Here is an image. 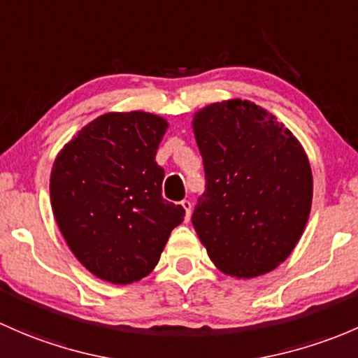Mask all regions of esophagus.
<instances>
[{
  "instance_id": "obj_1",
  "label": "esophagus",
  "mask_w": 358,
  "mask_h": 358,
  "mask_svg": "<svg viewBox=\"0 0 358 358\" xmlns=\"http://www.w3.org/2000/svg\"><path fill=\"white\" fill-rule=\"evenodd\" d=\"M180 206H182L184 212H186V217H184V219H186V222H187V220H189V217H191V201L189 200H182V201H180Z\"/></svg>"
}]
</instances>
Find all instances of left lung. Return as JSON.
Listing matches in <instances>:
<instances>
[{
  "label": "left lung",
  "mask_w": 358,
  "mask_h": 358,
  "mask_svg": "<svg viewBox=\"0 0 358 358\" xmlns=\"http://www.w3.org/2000/svg\"><path fill=\"white\" fill-rule=\"evenodd\" d=\"M205 193L194 231L227 275L274 271L296 246L312 206L307 153L289 129L246 99L212 103L194 113Z\"/></svg>",
  "instance_id": "8db88e82"
}]
</instances>
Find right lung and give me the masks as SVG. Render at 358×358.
<instances>
[{"instance_id": "obj_1", "label": "right lung", "mask_w": 358, "mask_h": 358, "mask_svg": "<svg viewBox=\"0 0 358 358\" xmlns=\"http://www.w3.org/2000/svg\"><path fill=\"white\" fill-rule=\"evenodd\" d=\"M167 120L110 112L80 129L55 158L51 208L76 259L96 278L131 285L153 271L184 208L164 200L155 162Z\"/></svg>"}]
</instances>
